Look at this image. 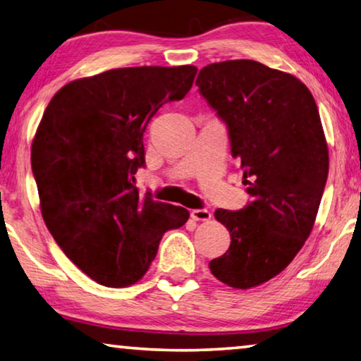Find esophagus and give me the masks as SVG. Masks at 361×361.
Instances as JSON below:
<instances>
[{"instance_id": "1", "label": "esophagus", "mask_w": 361, "mask_h": 361, "mask_svg": "<svg viewBox=\"0 0 361 361\" xmlns=\"http://www.w3.org/2000/svg\"><path fill=\"white\" fill-rule=\"evenodd\" d=\"M191 219L196 221H209L212 219V214L207 209H194L191 210Z\"/></svg>"}]
</instances>
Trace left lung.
I'll return each instance as SVG.
<instances>
[{"instance_id": "left-lung-1", "label": "left lung", "mask_w": 361, "mask_h": 361, "mask_svg": "<svg viewBox=\"0 0 361 361\" xmlns=\"http://www.w3.org/2000/svg\"><path fill=\"white\" fill-rule=\"evenodd\" d=\"M196 85L228 125L252 196L245 209L215 210L231 244L209 268L223 284L250 289L281 273L313 230L329 170L322 118L299 78L257 61L214 62Z\"/></svg>"}]
</instances>
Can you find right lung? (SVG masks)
<instances>
[{"label": "right lung", "mask_w": 361, "mask_h": 361, "mask_svg": "<svg viewBox=\"0 0 361 361\" xmlns=\"http://www.w3.org/2000/svg\"><path fill=\"white\" fill-rule=\"evenodd\" d=\"M197 67H123L72 80L49 101L32 141L39 209L54 241L107 288L145 276L164 233L190 212L135 183L145 165L147 123L191 90Z\"/></svg>", "instance_id": "1"}]
</instances>
